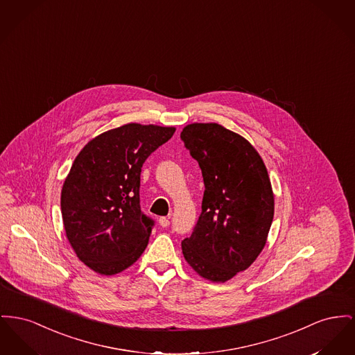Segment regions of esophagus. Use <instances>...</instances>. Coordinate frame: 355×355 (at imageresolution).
<instances>
[{"mask_svg":"<svg viewBox=\"0 0 355 355\" xmlns=\"http://www.w3.org/2000/svg\"><path fill=\"white\" fill-rule=\"evenodd\" d=\"M170 218H171V216H167V217H159L158 223H159V225H161L162 228H166V227L170 225Z\"/></svg>","mask_w":355,"mask_h":355,"instance_id":"1","label":"esophagus"}]
</instances>
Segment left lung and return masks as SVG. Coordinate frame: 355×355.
Segmentation results:
<instances>
[{"mask_svg": "<svg viewBox=\"0 0 355 355\" xmlns=\"http://www.w3.org/2000/svg\"><path fill=\"white\" fill-rule=\"evenodd\" d=\"M181 139L205 185L202 211L182 253L201 277L224 283L266 247L275 210L271 180L256 148L224 125L191 123Z\"/></svg>", "mask_w": 355, "mask_h": 355, "instance_id": "left-lung-1", "label": "left lung"}]
</instances>
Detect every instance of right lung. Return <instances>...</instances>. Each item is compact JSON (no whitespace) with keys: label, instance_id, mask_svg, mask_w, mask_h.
Masks as SVG:
<instances>
[{"label":"right lung","instance_id":"obj_1","mask_svg":"<svg viewBox=\"0 0 355 355\" xmlns=\"http://www.w3.org/2000/svg\"><path fill=\"white\" fill-rule=\"evenodd\" d=\"M175 127L127 125L91 139L62 189L65 236L80 261L101 275L132 266L146 250L153 220L139 205L141 170Z\"/></svg>","mask_w":355,"mask_h":355}]
</instances>
